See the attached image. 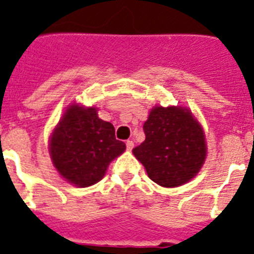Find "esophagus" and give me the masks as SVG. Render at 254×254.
<instances>
[{
    "instance_id": "esophagus-1",
    "label": "esophagus",
    "mask_w": 254,
    "mask_h": 254,
    "mask_svg": "<svg viewBox=\"0 0 254 254\" xmlns=\"http://www.w3.org/2000/svg\"><path fill=\"white\" fill-rule=\"evenodd\" d=\"M126 146H127V149L128 150H132V148H133V141H132V140H127V141H126Z\"/></svg>"
}]
</instances>
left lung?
Instances as JSON below:
<instances>
[{
	"label": "left lung",
	"instance_id": "obj_1",
	"mask_svg": "<svg viewBox=\"0 0 254 254\" xmlns=\"http://www.w3.org/2000/svg\"><path fill=\"white\" fill-rule=\"evenodd\" d=\"M142 128L145 140L132 153L154 183L179 187L197 175L206 158V144L204 129L188 109L156 106Z\"/></svg>",
	"mask_w": 254,
	"mask_h": 254
}]
</instances>
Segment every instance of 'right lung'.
Listing matches in <instances>:
<instances>
[{
  "instance_id": "add662e5",
  "label": "right lung",
  "mask_w": 254,
  "mask_h": 254,
  "mask_svg": "<svg viewBox=\"0 0 254 254\" xmlns=\"http://www.w3.org/2000/svg\"><path fill=\"white\" fill-rule=\"evenodd\" d=\"M126 150L114 126L98 118L94 108L71 105L50 136V158L68 183L89 187L104 178L109 163Z\"/></svg>"
}]
</instances>
